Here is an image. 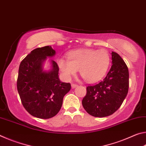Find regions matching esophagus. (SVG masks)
I'll return each instance as SVG.
<instances>
[{"instance_id":"34e87169","label":"esophagus","mask_w":146,"mask_h":146,"mask_svg":"<svg viewBox=\"0 0 146 146\" xmlns=\"http://www.w3.org/2000/svg\"><path fill=\"white\" fill-rule=\"evenodd\" d=\"M78 85L76 84H71V87H72L73 88H75L76 87H77Z\"/></svg>"}]
</instances>
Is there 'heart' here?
Masks as SVG:
<instances>
[{"label": "heart", "instance_id": "heart-1", "mask_svg": "<svg viewBox=\"0 0 146 146\" xmlns=\"http://www.w3.org/2000/svg\"><path fill=\"white\" fill-rule=\"evenodd\" d=\"M68 58H60L57 61L64 77L70 78L80 70V75L88 82L102 78L110 63V56L104 49H79L69 53Z\"/></svg>", "mask_w": 146, "mask_h": 146}]
</instances>
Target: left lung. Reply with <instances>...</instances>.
<instances>
[{
    "instance_id": "obj_1",
    "label": "left lung",
    "mask_w": 146,
    "mask_h": 146,
    "mask_svg": "<svg viewBox=\"0 0 146 146\" xmlns=\"http://www.w3.org/2000/svg\"><path fill=\"white\" fill-rule=\"evenodd\" d=\"M112 66L102 81L88 86L82 103L89 114L95 117L110 116L118 110L129 89L127 66L118 53L112 51Z\"/></svg>"
}]
</instances>
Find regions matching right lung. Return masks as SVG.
<instances>
[{
    "mask_svg": "<svg viewBox=\"0 0 146 146\" xmlns=\"http://www.w3.org/2000/svg\"><path fill=\"white\" fill-rule=\"evenodd\" d=\"M55 54L50 46L36 48L19 66L17 90L24 108L35 117L48 119L55 117L62 107L64 95L71 90L70 83L59 80L56 62L51 60V71L42 70L44 61Z\"/></svg>",
    "mask_w": 146,
    "mask_h": 146,
    "instance_id": "obj_1",
    "label": "right lung"
}]
</instances>
